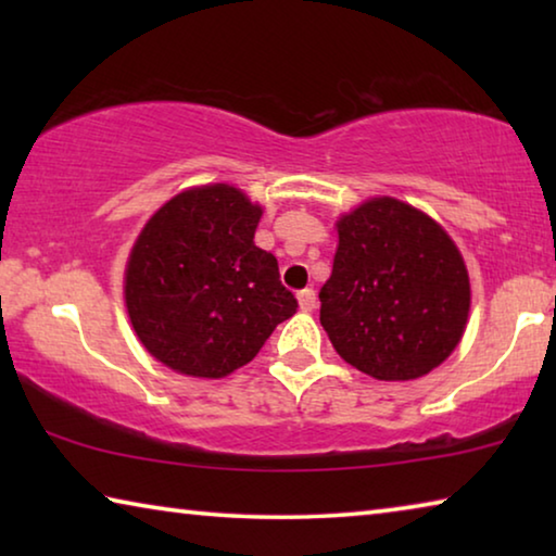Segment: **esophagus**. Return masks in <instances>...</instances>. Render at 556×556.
I'll list each match as a JSON object with an SVG mask.
<instances>
[{
    "instance_id": "34e87169",
    "label": "esophagus",
    "mask_w": 556,
    "mask_h": 556,
    "mask_svg": "<svg viewBox=\"0 0 556 556\" xmlns=\"http://www.w3.org/2000/svg\"><path fill=\"white\" fill-rule=\"evenodd\" d=\"M296 299H299L301 312H314L316 308V291L314 289H301Z\"/></svg>"
}]
</instances>
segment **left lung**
<instances>
[{
  "label": "left lung",
  "mask_w": 556,
  "mask_h": 556,
  "mask_svg": "<svg viewBox=\"0 0 556 556\" xmlns=\"http://www.w3.org/2000/svg\"><path fill=\"white\" fill-rule=\"evenodd\" d=\"M318 299L345 363L378 380H414L458 345L470 285L444 228L384 195L338 220L333 271Z\"/></svg>",
  "instance_id": "left-lung-1"
}]
</instances>
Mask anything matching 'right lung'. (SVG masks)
I'll return each instance as SVG.
<instances>
[{
	"instance_id": "1",
	"label": "right lung",
	"mask_w": 556,
	"mask_h": 556,
	"mask_svg": "<svg viewBox=\"0 0 556 556\" xmlns=\"http://www.w3.org/2000/svg\"><path fill=\"white\" fill-rule=\"evenodd\" d=\"M262 208L228 184L174 195L144 225L125 275L129 321L159 363L223 378L296 314L271 252L255 244Z\"/></svg>"
}]
</instances>
